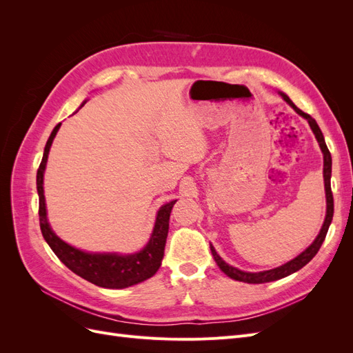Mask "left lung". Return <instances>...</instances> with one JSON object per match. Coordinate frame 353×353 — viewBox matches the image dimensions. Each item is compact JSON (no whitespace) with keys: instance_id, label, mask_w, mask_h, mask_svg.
<instances>
[{"instance_id":"left-lung-1","label":"left lung","mask_w":353,"mask_h":353,"mask_svg":"<svg viewBox=\"0 0 353 353\" xmlns=\"http://www.w3.org/2000/svg\"><path fill=\"white\" fill-rule=\"evenodd\" d=\"M280 95L288 104L292 105V108L294 109V112L297 114H301L302 117H305V119L307 121V123H309V126H311V130H312V132H314V135L316 138V141L319 144V148H321L323 156H324V187H325V199H327V212H325V219H324L323 227H321V230H319V234L316 236V239L312 241V244L309 245L307 249H305L301 254L296 256L294 259L288 261L287 263H284L281 266H276V268H274V270L261 271V272H245V271H241L239 268H234V266L228 265L225 261L221 258V256L216 253L215 248H213V245L210 244V252L213 254V259H215V262L218 263L221 271L225 274V275H228L230 279H232V280L249 283V284H262V283H270V281L284 279V276L290 275V274L299 271L301 268H303V266L307 262H311V259L318 253L319 248H321L323 241L325 240L327 231L330 228L331 221H333V213H334L333 193H331V185H330V179H331V154H330L328 148H327L324 135H323L321 130H319V126L315 122L314 117H311L307 113H305L299 108H296L294 103L290 99H288L284 92L280 91Z\"/></svg>"}]
</instances>
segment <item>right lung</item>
<instances>
[{
	"mask_svg": "<svg viewBox=\"0 0 353 353\" xmlns=\"http://www.w3.org/2000/svg\"><path fill=\"white\" fill-rule=\"evenodd\" d=\"M85 103V101H83ZM82 103V105H83ZM61 123L56 125L52 130L48 141L44 148L39 169L37 172V190L39 196V225L41 232L46 241L56 253L57 258L65 263L70 271L82 276L99 287L104 288H125L131 287L138 283H143L153 276L162 265L165 254V244L169 231V216L175 201L172 200L166 203L159 209L154 228L150 236V240L144 245V249L135 253H92L83 252L81 249L63 241L56 232L50 227L47 219V208H46V196H44V172L48 160V153L52 144V140L59 131Z\"/></svg>",
	"mask_w": 353,
	"mask_h": 353,
	"instance_id": "right-lung-1",
	"label": "right lung"
}]
</instances>
